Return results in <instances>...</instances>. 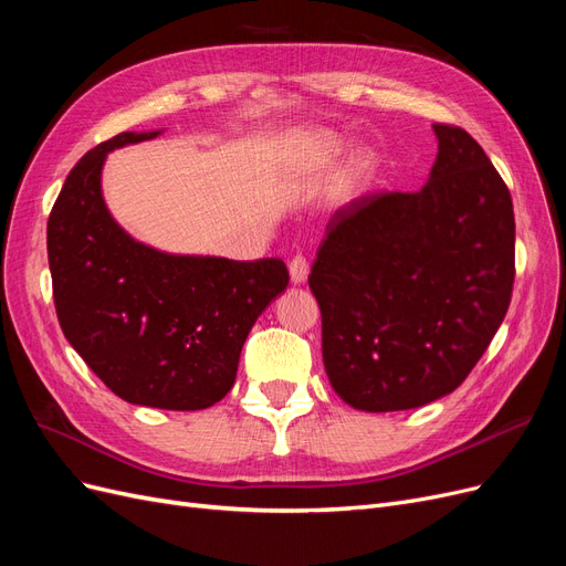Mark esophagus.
Instances as JSON below:
<instances>
[{
	"label": "esophagus",
	"instance_id": "esophagus-1",
	"mask_svg": "<svg viewBox=\"0 0 566 566\" xmlns=\"http://www.w3.org/2000/svg\"><path fill=\"white\" fill-rule=\"evenodd\" d=\"M290 279H292V283H304L306 281V276H308V262H306V258L304 255H295L290 260Z\"/></svg>",
	"mask_w": 566,
	"mask_h": 566
}]
</instances>
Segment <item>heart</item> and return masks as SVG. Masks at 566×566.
Instances as JSON below:
<instances>
[{
  "label": "heart",
  "instance_id": "obj_1",
  "mask_svg": "<svg viewBox=\"0 0 566 566\" xmlns=\"http://www.w3.org/2000/svg\"><path fill=\"white\" fill-rule=\"evenodd\" d=\"M339 151V145L335 138H327V135H318V138L308 140V154L314 161H327L333 159Z\"/></svg>",
  "mask_w": 566,
  "mask_h": 566
}]
</instances>
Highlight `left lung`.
I'll return each instance as SVG.
<instances>
[{
	"instance_id": "1",
	"label": "left lung",
	"mask_w": 566,
	"mask_h": 566,
	"mask_svg": "<svg viewBox=\"0 0 566 566\" xmlns=\"http://www.w3.org/2000/svg\"><path fill=\"white\" fill-rule=\"evenodd\" d=\"M433 128L438 157L423 189L339 208L311 266L329 384L365 412L452 394L513 297L511 191L471 133Z\"/></svg>"
}]
</instances>
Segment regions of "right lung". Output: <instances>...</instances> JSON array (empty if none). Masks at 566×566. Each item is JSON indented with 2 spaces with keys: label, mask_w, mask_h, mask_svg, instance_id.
I'll return each instance as SVG.
<instances>
[{
  "label": "right lung",
  "mask_w": 566,
  "mask_h": 566,
  "mask_svg": "<svg viewBox=\"0 0 566 566\" xmlns=\"http://www.w3.org/2000/svg\"><path fill=\"white\" fill-rule=\"evenodd\" d=\"M154 135H114L70 170L46 227L53 304L67 342L112 394L206 409L237 381L250 327L290 276L279 258L166 255L112 220L101 191L107 151Z\"/></svg>",
  "instance_id": "add662e5"
}]
</instances>
